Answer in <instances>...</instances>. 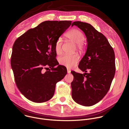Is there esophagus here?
<instances>
[{
	"instance_id": "1",
	"label": "esophagus",
	"mask_w": 129,
	"mask_h": 129,
	"mask_svg": "<svg viewBox=\"0 0 129 129\" xmlns=\"http://www.w3.org/2000/svg\"><path fill=\"white\" fill-rule=\"evenodd\" d=\"M70 72H71V70L69 68H67V73H70Z\"/></svg>"
}]
</instances>
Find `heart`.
Wrapping results in <instances>:
<instances>
[{
	"label": "heart",
	"instance_id": "obj_1",
	"mask_svg": "<svg viewBox=\"0 0 129 129\" xmlns=\"http://www.w3.org/2000/svg\"><path fill=\"white\" fill-rule=\"evenodd\" d=\"M66 37L71 42L76 44L78 49L81 50L84 47V43L83 41L84 36L83 33L78 29H73L69 31L66 35ZM62 40L59 38L57 40L54 46V50L57 54H60L62 51ZM79 60V56L77 54H66L59 58V63L68 68L74 66Z\"/></svg>",
	"mask_w": 129,
	"mask_h": 129
}]
</instances>
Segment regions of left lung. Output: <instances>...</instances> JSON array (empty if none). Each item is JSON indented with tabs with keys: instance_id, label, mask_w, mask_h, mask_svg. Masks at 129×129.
Wrapping results in <instances>:
<instances>
[{
	"instance_id": "left-lung-1",
	"label": "left lung",
	"mask_w": 129,
	"mask_h": 129,
	"mask_svg": "<svg viewBox=\"0 0 129 129\" xmlns=\"http://www.w3.org/2000/svg\"><path fill=\"white\" fill-rule=\"evenodd\" d=\"M73 25L84 33L87 46L79 65L85 73L71 72L74 77L71 83L72 98L81 105L91 106L103 99L111 86L115 72L114 52L105 36L90 24L75 21Z\"/></svg>"
}]
</instances>
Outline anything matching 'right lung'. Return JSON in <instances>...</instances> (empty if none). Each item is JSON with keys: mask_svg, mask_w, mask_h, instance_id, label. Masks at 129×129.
<instances>
[{"mask_svg": "<svg viewBox=\"0 0 129 129\" xmlns=\"http://www.w3.org/2000/svg\"><path fill=\"white\" fill-rule=\"evenodd\" d=\"M71 24V21H44L14 42L11 66L18 89L28 100L35 103L48 101L54 94L57 83L66 75L67 69L55 60L54 46ZM45 66L51 69L43 73Z\"/></svg>", "mask_w": 129, "mask_h": 129, "instance_id": "right-lung-1", "label": "right lung"}]
</instances>
